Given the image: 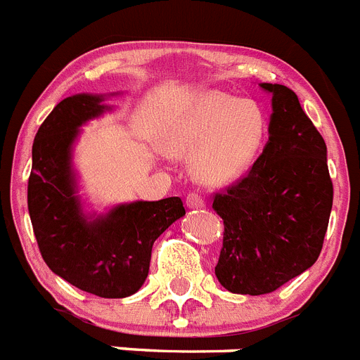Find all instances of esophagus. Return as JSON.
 Instances as JSON below:
<instances>
[{
    "mask_svg": "<svg viewBox=\"0 0 360 360\" xmlns=\"http://www.w3.org/2000/svg\"><path fill=\"white\" fill-rule=\"evenodd\" d=\"M186 207H188V208H201V207H205L203 195L198 194V192H190V194L186 195Z\"/></svg>",
    "mask_w": 360,
    "mask_h": 360,
    "instance_id": "34e87169",
    "label": "esophagus"
}]
</instances>
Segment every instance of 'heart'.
I'll return each instance as SVG.
<instances>
[{"instance_id": "obj_1", "label": "heart", "mask_w": 360, "mask_h": 360, "mask_svg": "<svg viewBox=\"0 0 360 360\" xmlns=\"http://www.w3.org/2000/svg\"><path fill=\"white\" fill-rule=\"evenodd\" d=\"M265 137V115L255 101L221 91L190 98L166 129L170 155L192 157V174L207 185H223L252 165Z\"/></svg>"}]
</instances>
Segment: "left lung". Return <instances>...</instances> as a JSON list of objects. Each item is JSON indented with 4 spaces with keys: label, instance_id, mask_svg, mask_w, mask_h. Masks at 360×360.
Returning <instances> with one entry per match:
<instances>
[{
    "label": "left lung",
    "instance_id": "left-lung-1",
    "mask_svg": "<svg viewBox=\"0 0 360 360\" xmlns=\"http://www.w3.org/2000/svg\"><path fill=\"white\" fill-rule=\"evenodd\" d=\"M262 87L273 93L269 143L212 201L223 219L217 280L252 297L276 291L315 264L333 205L326 143L297 93L280 84Z\"/></svg>",
    "mask_w": 360,
    "mask_h": 360
}]
</instances>
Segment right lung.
<instances>
[{"mask_svg": "<svg viewBox=\"0 0 360 360\" xmlns=\"http://www.w3.org/2000/svg\"><path fill=\"white\" fill-rule=\"evenodd\" d=\"M102 96L63 98L41 122L32 143L27 205L47 267L75 288L102 298L141 289L150 271L153 241L181 216V198L120 205L87 221L75 195L71 144L86 120L105 110Z\"/></svg>", "mask_w": 360, "mask_h": 360, "instance_id": "right-lung-1", "label": "right lung"}]
</instances>
